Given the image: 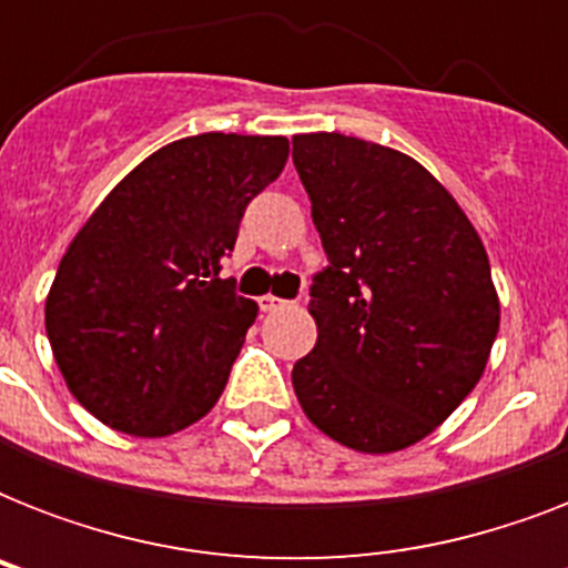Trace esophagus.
Returning a JSON list of instances; mask_svg holds the SVG:
<instances>
[{
    "label": "esophagus",
    "mask_w": 568,
    "mask_h": 568,
    "mask_svg": "<svg viewBox=\"0 0 568 568\" xmlns=\"http://www.w3.org/2000/svg\"><path fill=\"white\" fill-rule=\"evenodd\" d=\"M280 306H285L283 297H274V294H265V297H258V310H262V312H274V310H280Z\"/></svg>",
    "instance_id": "obj_1"
}]
</instances>
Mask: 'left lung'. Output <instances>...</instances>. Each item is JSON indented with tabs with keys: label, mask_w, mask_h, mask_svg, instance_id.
<instances>
[{
	"label": "left lung",
	"mask_w": 568,
	"mask_h": 568,
	"mask_svg": "<svg viewBox=\"0 0 568 568\" xmlns=\"http://www.w3.org/2000/svg\"><path fill=\"white\" fill-rule=\"evenodd\" d=\"M292 146L327 253L310 285L318 342L294 363V395L347 448H409L466 400L498 336L484 241L409 155L338 132Z\"/></svg>",
	"instance_id": "left-lung-1"
}]
</instances>
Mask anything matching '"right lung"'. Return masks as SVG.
<instances>
[{"label": "right lung", "instance_id": "right-lung-1", "mask_svg": "<svg viewBox=\"0 0 568 568\" xmlns=\"http://www.w3.org/2000/svg\"><path fill=\"white\" fill-rule=\"evenodd\" d=\"M285 159L280 135L182 138L79 230L49 288L47 336L67 388L102 424L168 436L217 404L256 321L223 258Z\"/></svg>", "mask_w": 568, "mask_h": 568}]
</instances>
